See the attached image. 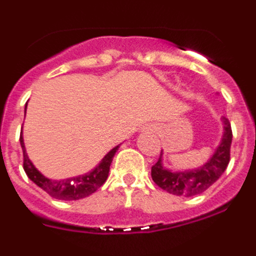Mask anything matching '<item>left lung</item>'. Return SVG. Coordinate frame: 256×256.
I'll return each mask as SVG.
<instances>
[{"mask_svg":"<svg viewBox=\"0 0 256 256\" xmlns=\"http://www.w3.org/2000/svg\"><path fill=\"white\" fill-rule=\"evenodd\" d=\"M223 122H224V136L220 146L212 155L210 162L196 170L169 172L162 168V155H160L156 164L151 166V177L154 182L164 191L177 196L190 198L206 191L224 173L230 160L232 128L227 118H223Z\"/></svg>","mask_w":256,"mask_h":256,"instance_id":"obj_1","label":"left lung"}]
</instances>
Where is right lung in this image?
Segmentation results:
<instances>
[{
	"mask_svg": "<svg viewBox=\"0 0 256 256\" xmlns=\"http://www.w3.org/2000/svg\"><path fill=\"white\" fill-rule=\"evenodd\" d=\"M20 144L22 148V168L26 170V176L30 180L37 184L38 187L47 192L51 198H58V200H79V198H87L94 191L102 186L105 180H108V170H110V165H112V158L115 152L118 151L119 146L112 148L108 155L102 159V162L97 165L96 168L88 174L80 176V177L69 178L64 180H52L48 178L44 177L34 165L32 164L30 160L28 159V155L26 152L24 148V141L20 134Z\"/></svg>",
	"mask_w": 256,
	"mask_h": 256,
	"instance_id": "obj_1",
	"label": "right lung"
}]
</instances>
